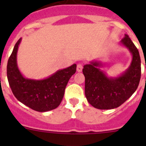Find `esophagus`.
Wrapping results in <instances>:
<instances>
[{
    "label": "esophagus",
    "instance_id": "obj_1",
    "mask_svg": "<svg viewBox=\"0 0 146 146\" xmlns=\"http://www.w3.org/2000/svg\"><path fill=\"white\" fill-rule=\"evenodd\" d=\"M82 70V64H80V63H79V64H78L77 65V71L81 72Z\"/></svg>",
    "mask_w": 146,
    "mask_h": 146
}]
</instances>
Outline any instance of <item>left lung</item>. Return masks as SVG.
I'll use <instances>...</instances> for the list:
<instances>
[{"label": "left lung", "instance_id": "obj_1", "mask_svg": "<svg viewBox=\"0 0 146 146\" xmlns=\"http://www.w3.org/2000/svg\"><path fill=\"white\" fill-rule=\"evenodd\" d=\"M119 44L126 47L132 56L127 69L117 77H111L101 68L104 64L93 60L84 65L85 95L88 102L99 110H111L121 105L133 95L139 84L141 76V58L136 46L129 36H125Z\"/></svg>", "mask_w": 146, "mask_h": 146}]
</instances>
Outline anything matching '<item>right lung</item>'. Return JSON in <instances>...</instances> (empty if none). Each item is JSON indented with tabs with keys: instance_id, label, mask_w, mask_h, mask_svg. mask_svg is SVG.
Listing matches in <instances>:
<instances>
[{
	"instance_id": "add662e5",
	"label": "right lung",
	"mask_w": 146,
	"mask_h": 146,
	"mask_svg": "<svg viewBox=\"0 0 146 146\" xmlns=\"http://www.w3.org/2000/svg\"><path fill=\"white\" fill-rule=\"evenodd\" d=\"M20 38L15 45L7 65V76L10 88L17 100L35 111L45 112L56 109L62 101L69 79L76 71L74 64L57 70L41 80L27 78L20 72L17 54Z\"/></svg>"
}]
</instances>
